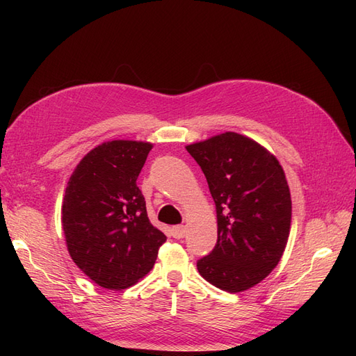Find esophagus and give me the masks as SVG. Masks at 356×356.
Segmentation results:
<instances>
[{
    "instance_id": "34e87169",
    "label": "esophagus",
    "mask_w": 356,
    "mask_h": 356,
    "mask_svg": "<svg viewBox=\"0 0 356 356\" xmlns=\"http://www.w3.org/2000/svg\"><path fill=\"white\" fill-rule=\"evenodd\" d=\"M170 232H172V236H174L175 239H182L186 236V227H184V225H174Z\"/></svg>"
}]
</instances>
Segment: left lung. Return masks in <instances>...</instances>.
Instances as JSON below:
<instances>
[{
    "instance_id": "8db88e82",
    "label": "left lung",
    "mask_w": 356,
    "mask_h": 356,
    "mask_svg": "<svg viewBox=\"0 0 356 356\" xmlns=\"http://www.w3.org/2000/svg\"><path fill=\"white\" fill-rule=\"evenodd\" d=\"M207 177L215 202L218 239L197 260L209 284L241 293L277 266L291 227V195L277 159L234 132L187 145Z\"/></svg>"
}]
</instances>
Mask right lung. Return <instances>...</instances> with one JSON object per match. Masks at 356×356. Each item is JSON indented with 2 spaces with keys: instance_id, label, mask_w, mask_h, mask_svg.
<instances>
[{
  "instance_id": "right-lung-1",
  "label": "right lung",
  "mask_w": 356,
  "mask_h": 356,
  "mask_svg": "<svg viewBox=\"0 0 356 356\" xmlns=\"http://www.w3.org/2000/svg\"><path fill=\"white\" fill-rule=\"evenodd\" d=\"M153 144L104 143L86 154L68 181L62 227L72 261L108 289L132 286L152 270L166 236L149 222L136 186Z\"/></svg>"
}]
</instances>
